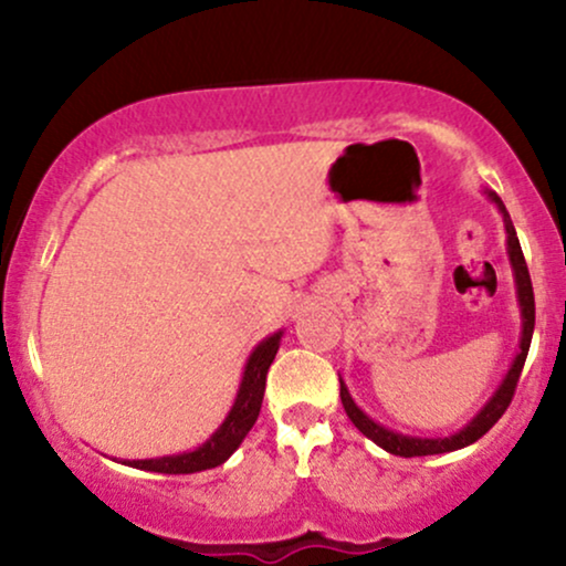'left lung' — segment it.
Returning <instances> with one entry per match:
<instances>
[{
	"label": "left lung",
	"instance_id": "left-lung-1",
	"mask_svg": "<svg viewBox=\"0 0 566 566\" xmlns=\"http://www.w3.org/2000/svg\"><path fill=\"white\" fill-rule=\"evenodd\" d=\"M486 199L497 207V212L503 216V226H505V252H509V263L513 271V284H516V303H518V316H522V337H518V350L513 356L509 373L503 375L500 386L495 388V394L484 401V407L479 409L476 415L465 423L463 428L450 433V437H412V433H401L394 431V428H386L378 423L354 401V396L348 394V386L340 378V401L346 407V415L350 418V423L359 428L367 439H373L375 444L382 447L386 452L399 454V458H420V454H441V452H454L463 450V447L473 444L476 439H482L492 426L503 418V412L509 409L513 391H516L518 375H522L524 361H527V350L532 343V329H535V295H532V282H530V271L527 263H524V252L522 244H518L516 229H513L509 210H505L503 199L497 197L495 191L484 188Z\"/></svg>",
	"mask_w": 566,
	"mask_h": 566
}]
</instances>
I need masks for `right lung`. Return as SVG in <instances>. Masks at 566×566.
Returning <instances> with one entry per match:
<instances>
[{
	"mask_svg": "<svg viewBox=\"0 0 566 566\" xmlns=\"http://www.w3.org/2000/svg\"><path fill=\"white\" fill-rule=\"evenodd\" d=\"M284 329H276L269 337H263L255 348L247 356V365L239 380L237 399L229 409V415L223 418V423L216 428L210 439L205 444H199L197 450L178 452V454H165V458H148V460H119L122 465L140 471H154V473H199L207 469H218L226 460L237 452V447L242 444L250 428L255 426L258 415H261L263 394H265V375H269L271 361H274L279 343H282Z\"/></svg>",
	"mask_w": 566,
	"mask_h": 566,
	"instance_id": "1",
	"label": "right lung"
}]
</instances>
